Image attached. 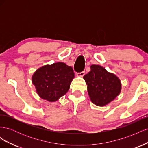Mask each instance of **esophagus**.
Segmentation results:
<instances>
[{
    "instance_id": "34e87169",
    "label": "esophagus",
    "mask_w": 148,
    "mask_h": 148,
    "mask_svg": "<svg viewBox=\"0 0 148 148\" xmlns=\"http://www.w3.org/2000/svg\"><path fill=\"white\" fill-rule=\"evenodd\" d=\"M84 75V71H82V72H80V73H77V77H83Z\"/></svg>"
}]
</instances>
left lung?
Returning a JSON list of instances; mask_svg holds the SVG:
<instances>
[{"label": "left lung", "mask_w": 148, "mask_h": 148, "mask_svg": "<svg viewBox=\"0 0 148 148\" xmlns=\"http://www.w3.org/2000/svg\"><path fill=\"white\" fill-rule=\"evenodd\" d=\"M90 68L91 71L83 77L88 95L94 104L105 106L120 95L122 83L115 74L108 72L101 65H92Z\"/></svg>", "instance_id": "1"}]
</instances>
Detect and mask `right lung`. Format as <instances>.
Returning <instances> with one entry per match:
<instances>
[{"instance_id": "obj_1", "label": "right lung", "mask_w": 148, "mask_h": 148, "mask_svg": "<svg viewBox=\"0 0 148 148\" xmlns=\"http://www.w3.org/2000/svg\"><path fill=\"white\" fill-rule=\"evenodd\" d=\"M74 78L72 67L59 62L40 67L33 73L31 80L39 96L53 102L68 92Z\"/></svg>"}]
</instances>
